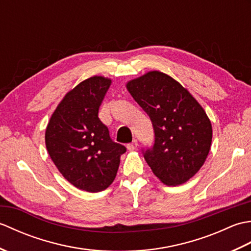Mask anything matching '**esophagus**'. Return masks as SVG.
<instances>
[{
    "label": "esophagus",
    "mask_w": 251,
    "mask_h": 251,
    "mask_svg": "<svg viewBox=\"0 0 251 251\" xmlns=\"http://www.w3.org/2000/svg\"><path fill=\"white\" fill-rule=\"evenodd\" d=\"M137 147H138V142L137 140H134L131 143H128V145H127V150L134 151Z\"/></svg>",
    "instance_id": "34e87169"
}]
</instances>
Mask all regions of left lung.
<instances>
[{"instance_id":"left-lung-1","label":"left lung","mask_w":251,"mask_h":251,"mask_svg":"<svg viewBox=\"0 0 251 251\" xmlns=\"http://www.w3.org/2000/svg\"><path fill=\"white\" fill-rule=\"evenodd\" d=\"M127 90L150 116L154 145L145 159L166 185L185 183L209 153L212 127L202 106L172 76L150 71L127 82Z\"/></svg>"}]
</instances>
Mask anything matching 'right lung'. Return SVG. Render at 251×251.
Segmentation results:
<instances>
[{"label": "right lung", "mask_w": 251, "mask_h": 251, "mask_svg": "<svg viewBox=\"0 0 251 251\" xmlns=\"http://www.w3.org/2000/svg\"><path fill=\"white\" fill-rule=\"evenodd\" d=\"M111 78L81 82L57 105L47 124L45 145L60 174L75 188L96 193L113 182L126 148L112 141L99 120V106Z\"/></svg>", "instance_id": "obj_1"}]
</instances>
